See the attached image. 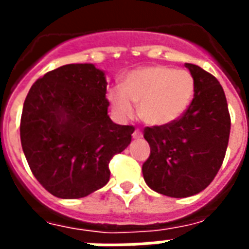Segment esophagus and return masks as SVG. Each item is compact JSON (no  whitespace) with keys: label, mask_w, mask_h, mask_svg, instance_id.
I'll list each match as a JSON object with an SVG mask.
<instances>
[{"label":"esophagus","mask_w":249,"mask_h":249,"mask_svg":"<svg viewBox=\"0 0 249 249\" xmlns=\"http://www.w3.org/2000/svg\"><path fill=\"white\" fill-rule=\"evenodd\" d=\"M132 136H133V139H141V137H142V133H141L139 129H136Z\"/></svg>","instance_id":"1"}]
</instances>
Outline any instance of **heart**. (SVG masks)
<instances>
[{
	"instance_id": "obj_1",
	"label": "heart",
	"mask_w": 249,
	"mask_h": 249,
	"mask_svg": "<svg viewBox=\"0 0 249 249\" xmlns=\"http://www.w3.org/2000/svg\"><path fill=\"white\" fill-rule=\"evenodd\" d=\"M195 96V80L184 69L151 65L123 77L121 88L108 92L114 116L121 121L133 116V105L144 124L161 128L183 116Z\"/></svg>"
}]
</instances>
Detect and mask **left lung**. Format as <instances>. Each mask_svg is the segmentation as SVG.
Wrapping results in <instances>:
<instances>
[{"label": "left lung", "instance_id": "8db88e82", "mask_svg": "<svg viewBox=\"0 0 249 249\" xmlns=\"http://www.w3.org/2000/svg\"><path fill=\"white\" fill-rule=\"evenodd\" d=\"M195 80L187 112L161 128L146 126L151 155L142 164L148 187L169 197H189L212 183L224 160L231 117L224 90L211 73L185 64Z\"/></svg>", "mask_w": 249, "mask_h": 249}]
</instances>
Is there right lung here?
Returning <instances> with one entry per match:
<instances>
[{
	"label": "right lung",
	"instance_id": "obj_1",
	"mask_svg": "<svg viewBox=\"0 0 249 249\" xmlns=\"http://www.w3.org/2000/svg\"><path fill=\"white\" fill-rule=\"evenodd\" d=\"M105 71L69 64L32 85L21 116V145L38 183L60 198L85 197L109 181V161L135 128L108 114Z\"/></svg>",
	"mask_w": 249,
	"mask_h": 249
}]
</instances>
